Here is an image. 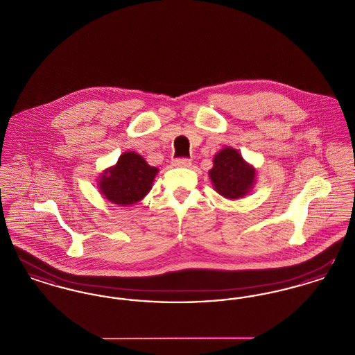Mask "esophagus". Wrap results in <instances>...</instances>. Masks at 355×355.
I'll return each mask as SVG.
<instances>
[{
  "label": "esophagus",
  "mask_w": 355,
  "mask_h": 355,
  "mask_svg": "<svg viewBox=\"0 0 355 355\" xmlns=\"http://www.w3.org/2000/svg\"><path fill=\"white\" fill-rule=\"evenodd\" d=\"M173 165L177 166V168H189V166L191 165V159L184 158V157H181V158H174V159H173Z\"/></svg>",
  "instance_id": "34e87169"
}]
</instances>
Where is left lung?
<instances>
[{
  "label": "left lung",
  "instance_id": "8db88e82",
  "mask_svg": "<svg viewBox=\"0 0 355 355\" xmlns=\"http://www.w3.org/2000/svg\"><path fill=\"white\" fill-rule=\"evenodd\" d=\"M213 164L209 175L220 196L236 200L249 193L254 184L255 170L243 161L239 153L225 148L214 157Z\"/></svg>",
  "mask_w": 355,
  "mask_h": 355
}]
</instances>
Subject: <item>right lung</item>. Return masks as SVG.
Here are the masks:
<instances>
[{"label": "right lung", "instance_id": "add662e5", "mask_svg": "<svg viewBox=\"0 0 355 355\" xmlns=\"http://www.w3.org/2000/svg\"><path fill=\"white\" fill-rule=\"evenodd\" d=\"M157 171L139 154L123 153L117 165L102 174L100 190L110 202L133 205L149 193Z\"/></svg>", "mask_w": 355, "mask_h": 355}]
</instances>
